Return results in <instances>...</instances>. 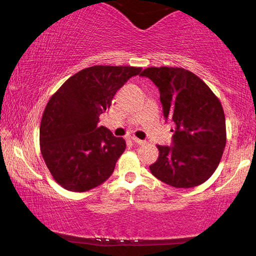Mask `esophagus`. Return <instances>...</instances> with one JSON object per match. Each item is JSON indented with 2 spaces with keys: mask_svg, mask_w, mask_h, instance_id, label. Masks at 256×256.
I'll return each mask as SVG.
<instances>
[{
  "mask_svg": "<svg viewBox=\"0 0 256 256\" xmlns=\"http://www.w3.org/2000/svg\"><path fill=\"white\" fill-rule=\"evenodd\" d=\"M132 140L135 142L136 144H138V145H144V144H146L145 140H140V138H137V137H132Z\"/></svg>",
  "mask_w": 256,
  "mask_h": 256,
  "instance_id": "1",
  "label": "esophagus"
}]
</instances>
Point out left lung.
Segmentation results:
<instances>
[{
  "mask_svg": "<svg viewBox=\"0 0 256 256\" xmlns=\"http://www.w3.org/2000/svg\"><path fill=\"white\" fill-rule=\"evenodd\" d=\"M140 75L158 88L164 118L176 126L173 145H158L152 174L174 188L202 184L216 171L226 146L220 101L202 80L180 67H148Z\"/></svg>",
  "mask_w": 256,
  "mask_h": 256,
  "instance_id": "8db88e82",
  "label": "left lung"
}]
</instances>
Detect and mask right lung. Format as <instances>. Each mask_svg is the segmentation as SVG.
<instances>
[{
	"label": "right lung",
	"instance_id": "1",
	"mask_svg": "<svg viewBox=\"0 0 256 256\" xmlns=\"http://www.w3.org/2000/svg\"><path fill=\"white\" fill-rule=\"evenodd\" d=\"M140 67L96 65L78 72L49 98L40 124V152L58 184L84 192L114 172L126 140L98 126L116 91Z\"/></svg>",
	"mask_w": 256,
	"mask_h": 256
}]
</instances>
